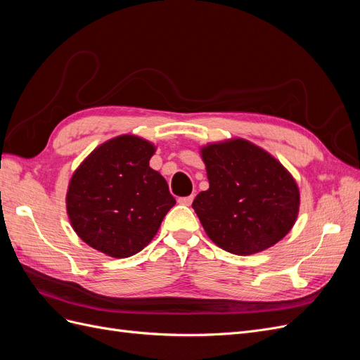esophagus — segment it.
I'll list each match as a JSON object with an SVG mask.
<instances>
[{"label": "esophagus", "mask_w": 360, "mask_h": 360, "mask_svg": "<svg viewBox=\"0 0 360 360\" xmlns=\"http://www.w3.org/2000/svg\"><path fill=\"white\" fill-rule=\"evenodd\" d=\"M193 201V195H189V197H183V198H179V202L183 204V205H191Z\"/></svg>", "instance_id": "esophagus-1"}]
</instances>
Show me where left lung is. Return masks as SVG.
Returning a JSON list of instances; mask_svg holds the SVG:
<instances>
[{
	"label": "left lung",
	"instance_id": "1",
	"mask_svg": "<svg viewBox=\"0 0 360 360\" xmlns=\"http://www.w3.org/2000/svg\"><path fill=\"white\" fill-rule=\"evenodd\" d=\"M210 188L192 207L210 240L250 255L284 238L297 219L296 180L266 150L242 138L201 147Z\"/></svg>",
	"mask_w": 360,
	"mask_h": 360
}]
</instances>
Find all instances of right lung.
Listing matches in <instances>:
<instances>
[{
  "label": "right lung",
  "mask_w": 360,
  "mask_h": 360,
  "mask_svg": "<svg viewBox=\"0 0 360 360\" xmlns=\"http://www.w3.org/2000/svg\"><path fill=\"white\" fill-rule=\"evenodd\" d=\"M156 147L120 135L94 148L69 181L66 207L75 233L114 258L143 250L176 204L167 180L150 168Z\"/></svg>",
  "instance_id": "obj_1"
}]
</instances>
